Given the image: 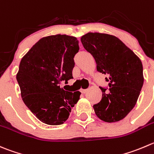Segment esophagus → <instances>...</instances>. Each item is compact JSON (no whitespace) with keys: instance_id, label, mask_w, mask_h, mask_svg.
Instances as JSON below:
<instances>
[{"instance_id":"esophagus-1","label":"esophagus","mask_w":154,"mask_h":154,"mask_svg":"<svg viewBox=\"0 0 154 154\" xmlns=\"http://www.w3.org/2000/svg\"><path fill=\"white\" fill-rule=\"evenodd\" d=\"M88 92V89H81V92L82 93H83V94H85V93H86V92Z\"/></svg>"}]
</instances>
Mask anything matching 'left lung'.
<instances>
[{
	"label": "left lung",
	"instance_id": "obj_1",
	"mask_svg": "<svg viewBox=\"0 0 154 154\" xmlns=\"http://www.w3.org/2000/svg\"><path fill=\"white\" fill-rule=\"evenodd\" d=\"M80 41L95 59L97 71L107 74L109 91L100 88L102 98L93 105L95 114L107 123L123 120L136 104L144 83L141 59L114 35L89 32Z\"/></svg>",
	"mask_w": 154,
	"mask_h": 154
}]
</instances>
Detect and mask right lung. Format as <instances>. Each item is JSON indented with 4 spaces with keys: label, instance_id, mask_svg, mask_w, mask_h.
Instances as JSON below:
<instances>
[{
    "label": "right lung",
    "instance_id": "1",
    "mask_svg": "<svg viewBox=\"0 0 154 154\" xmlns=\"http://www.w3.org/2000/svg\"><path fill=\"white\" fill-rule=\"evenodd\" d=\"M77 37L56 34L42 37L22 57L16 80L25 105L42 123L57 126L69 117L80 92L65 90L62 82L73 78Z\"/></svg>",
    "mask_w": 154,
    "mask_h": 154
}]
</instances>
